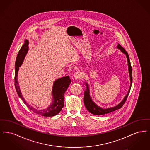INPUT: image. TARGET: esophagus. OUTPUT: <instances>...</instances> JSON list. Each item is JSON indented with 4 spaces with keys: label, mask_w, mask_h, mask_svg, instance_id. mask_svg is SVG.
Listing matches in <instances>:
<instances>
[{
    "label": "esophagus",
    "mask_w": 150,
    "mask_h": 150,
    "mask_svg": "<svg viewBox=\"0 0 150 150\" xmlns=\"http://www.w3.org/2000/svg\"><path fill=\"white\" fill-rule=\"evenodd\" d=\"M74 78L75 79H81L82 78V74L80 72H76L74 74Z\"/></svg>",
    "instance_id": "esophagus-1"
}]
</instances>
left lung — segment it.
I'll return each mask as SVG.
<instances>
[{
  "label": "left lung",
  "instance_id": "8db88e82",
  "mask_svg": "<svg viewBox=\"0 0 150 150\" xmlns=\"http://www.w3.org/2000/svg\"><path fill=\"white\" fill-rule=\"evenodd\" d=\"M117 48L121 50V52H122L124 54L126 55V57L127 58V61H128V70L129 74V76H130V88L129 89L128 92L127 94L125 96L124 98L121 101V102L117 105V106L113 107H110V108H102L101 107L98 106L91 98L90 94H89V86L88 83H86V89L84 92V103L85 105L86 108L88 110L89 112H90L91 114L96 115H105L111 112L112 111H114L115 110L120 108L124 103L125 102L126 100L128 98L129 94L130 91V88L132 86V66L130 64V59H129V57L128 54L127 52L125 50L124 48H122L121 45L118 44Z\"/></svg>",
  "mask_w": 150,
  "mask_h": 150
}]
</instances>
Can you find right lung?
<instances>
[{"label": "right lung", "mask_w": 150, "mask_h": 150, "mask_svg": "<svg viewBox=\"0 0 150 150\" xmlns=\"http://www.w3.org/2000/svg\"><path fill=\"white\" fill-rule=\"evenodd\" d=\"M29 42L26 40L24 44L22 46L20 50H19L17 56L16 58L15 63V76H14V84L16 92L18 94L20 98L21 99L31 111L35 112L36 114L41 115L43 116H53L58 114L64 107V94L66 91L68 87L71 83V80L69 76L62 77L58 79L53 84L52 93L53 95V100L50 106L43 110H37L34 107L31 106L25 101L24 98L22 96L20 87L18 86L17 81V74L19 70V67L21 65L23 59L26 55L29 47Z\"/></svg>", "instance_id": "obj_1"}]
</instances>
